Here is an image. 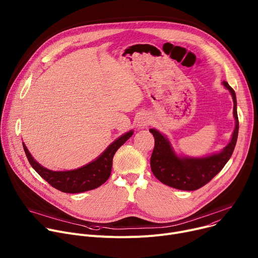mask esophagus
I'll list each match as a JSON object with an SVG mask.
<instances>
[{"label":"esophagus","mask_w":258,"mask_h":258,"mask_svg":"<svg viewBox=\"0 0 258 258\" xmlns=\"http://www.w3.org/2000/svg\"><path fill=\"white\" fill-rule=\"evenodd\" d=\"M149 125V118H148V116H146V115H141L140 117H138V120H137V127L138 128H145L146 126H148Z\"/></svg>","instance_id":"1"}]
</instances>
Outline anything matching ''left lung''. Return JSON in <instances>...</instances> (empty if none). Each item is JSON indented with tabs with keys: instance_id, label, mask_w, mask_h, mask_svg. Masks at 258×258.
<instances>
[{
	"instance_id": "obj_1",
	"label": "left lung",
	"mask_w": 258,
	"mask_h": 258,
	"mask_svg": "<svg viewBox=\"0 0 258 258\" xmlns=\"http://www.w3.org/2000/svg\"><path fill=\"white\" fill-rule=\"evenodd\" d=\"M222 85L232 97L235 125L230 142L220 152L204 157L177 155L164 134L155 128L150 129L155 138V147L151 157V169L161 183L179 190H197L219 173L230 159L239 133V118L236 112L235 93L226 82H223Z\"/></svg>"
}]
</instances>
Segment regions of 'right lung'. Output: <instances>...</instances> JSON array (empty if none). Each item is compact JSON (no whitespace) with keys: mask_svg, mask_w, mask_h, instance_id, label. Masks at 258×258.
<instances>
[{"mask_svg":"<svg viewBox=\"0 0 258 258\" xmlns=\"http://www.w3.org/2000/svg\"><path fill=\"white\" fill-rule=\"evenodd\" d=\"M132 134L133 130H130L117 137L92 162L79 168L65 171H53L43 167L34 159L25 143H23V146L31 166L49 185L65 193H81L96 189L108 180L115 152L129 140Z\"/></svg>","mask_w":258,"mask_h":258,"instance_id":"add662e5","label":"right lung"}]
</instances>
